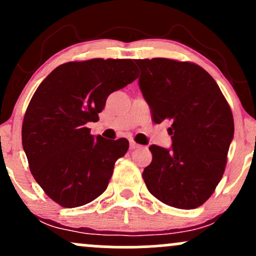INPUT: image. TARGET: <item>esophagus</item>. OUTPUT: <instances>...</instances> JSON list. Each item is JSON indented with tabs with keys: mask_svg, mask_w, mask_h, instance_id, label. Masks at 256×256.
<instances>
[{
	"mask_svg": "<svg viewBox=\"0 0 256 256\" xmlns=\"http://www.w3.org/2000/svg\"><path fill=\"white\" fill-rule=\"evenodd\" d=\"M140 144H137V143L136 142H134V140H131V142H130V148L131 149H137V148H140Z\"/></svg>",
	"mask_w": 256,
	"mask_h": 256,
	"instance_id": "34e87169",
	"label": "esophagus"
}]
</instances>
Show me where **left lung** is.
<instances>
[{
	"label": "left lung",
	"instance_id": "obj_1",
	"mask_svg": "<svg viewBox=\"0 0 256 256\" xmlns=\"http://www.w3.org/2000/svg\"><path fill=\"white\" fill-rule=\"evenodd\" d=\"M152 122H171L172 148L150 146L143 171L149 192L165 204L194 210L212 196L224 174L234 116L216 82L201 66L171 58L134 60Z\"/></svg>",
	"mask_w": 256,
	"mask_h": 256
}]
</instances>
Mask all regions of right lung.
<instances>
[{
	"label": "right lung",
	"instance_id": "obj_1",
	"mask_svg": "<svg viewBox=\"0 0 256 256\" xmlns=\"http://www.w3.org/2000/svg\"><path fill=\"white\" fill-rule=\"evenodd\" d=\"M138 77L131 58H91L60 64L32 96L24 122L22 148L44 192L61 207L74 208L107 189L114 164L128 140L90 134L106 100Z\"/></svg>",
	"mask_w": 256,
	"mask_h": 256
}]
</instances>
